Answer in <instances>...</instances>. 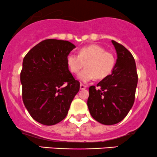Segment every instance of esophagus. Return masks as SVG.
I'll use <instances>...</instances> for the list:
<instances>
[{
  "instance_id": "obj_1",
  "label": "esophagus",
  "mask_w": 157,
  "mask_h": 157,
  "mask_svg": "<svg viewBox=\"0 0 157 157\" xmlns=\"http://www.w3.org/2000/svg\"><path fill=\"white\" fill-rule=\"evenodd\" d=\"M80 89H81V90L86 89V85H83V84L81 83V84H80Z\"/></svg>"
}]
</instances>
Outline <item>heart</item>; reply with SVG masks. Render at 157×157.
Wrapping results in <instances>:
<instances>
[{
	"instance_id": "1",
	"label": "heart",
	"mask_w": 157,
	"mask_h": 157,
	"mask_svg": "<svg viewBox=\"0 0 157 157\" xmlns=\"http://www.w3.org/2000/svg\"><path fill=\"white\" fill-rule=\"evenodd\" d=\"M115 64L114 55L99 45L86 46L81 48L78 55L69 54L67 57V65L71 73L77 74L84 65L86 66L78 75V79L82 82H88L94 78H105L112 72Z\"/></svg>"
}]
</instances>
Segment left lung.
I'll return each mask as SVG.
<instances>
[{
  "label": "left lung",
  "instance_id": "8db88e82",
  "mask_svg": "<svg viewBox=\"0 0 157 157\" xmlns=\"http://www.w3.org/2000/svg\"><path fill=\"white\" fill-rule=\"evenodd\" d=\"M117 59L112 73L89 87L87 105L91 117L103 125H114L127 116L134 102L138 76L133 55L111 40Z\"/></svg>",
  "mask_w": 157,
  "mask_h": 157
}]
</instances>
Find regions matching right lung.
<instances>
[{"label": "right lung", "instance_id": "obj_1", "mask_svg": "<svg viewBox=\"0 0 157 157\" xmlns=\"http://www.w3.org/2000/svg\"><path fill=\"white\" fill-rule=\"evenodd\" d=\"M75 46L67 40L47 39L26 54L21 72L22 98L34 120L53 125L67 115L80 82L68 70L67 57Z\"/></svg>", "mask_w": 157, "mask_h": 157}]
</instances>
